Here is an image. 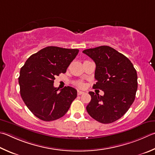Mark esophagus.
<instances>
[{"label":"esophagus","mask_w":155,"mask_h":155,"mask_svg":"<svg viewBox=\"0 0 155 155\" xmlns=\"http://www.w3.org/2000/svg\"><path fill=\"white\" fill-rule=\"evenodd\" d=\"M84 94V92H83V91H80V90H78V91H77V94H78V95H82V94Z\"/></svg>","instance_id":"34e87169"}]
</instances>
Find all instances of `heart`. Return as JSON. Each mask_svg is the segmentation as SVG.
I'll use <instances>...</instances> for the list:
<instances>
[{
  "label": "heart",
  "mask_w": 155,
  "mask_h": 155,
  "mask_svg": "<svg viewBox=\"0 0 155 155\" xmlns=\"http://www.w3.org/2000/svg\"><path fill=\"white\" fill-rule=\"evenodd\" d=\"M74 85H77L78 87H85V84H84L83 82L81 81H76L74 82Z\"/></svg>",
  "instance_id": "obj_1"
}]
</instances>
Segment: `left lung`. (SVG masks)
<instances>
[{"label":"left lung","instance_id":"obj_1","mask_svg":"<svg viewBox=\"0 0 155 155\" xmlns=\"http://www.w3.org/2000/svg\"><path fill=\"white\" fill-rule=\"evenodd\" d=\"M95 63L93 88L104 95L89 91L91 100L86 109L97 121L108 124L119 119L130 108L136 97L137 76L129 59L109 46H100L83 51Z\"/></svg>","mask_w":155,"mask_h":155}]
</instances>
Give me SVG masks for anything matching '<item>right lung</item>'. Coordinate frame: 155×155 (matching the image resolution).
I'll return each mask as SVG.
<instances>
[{
	"label": "right lung",
	"instance_id": "right-lung-1",
	"mask_svg": "<svg viewBox=\"0 0 155 155\" xmlns=\"http://www.w3.org/2000/svg\"><path fill=\"white\" fill-rule=\"evenodd\" d=\"M79 50L47 47L30 56L21 67L19 84L25 104L34 115L45 121L63 117L76 97L77 91L65 87L58 92L53 86L56 76L65 73Z\"/></svg>",
	"mask_w": 155,
	"mask_h": 155
}]
</instances>
